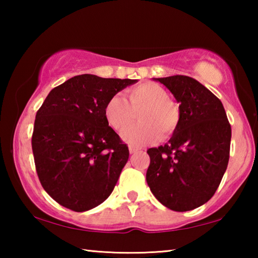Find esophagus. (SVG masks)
<instances>
[{
  "label": "esophagus",
  "mask_w": 258,
  "mask_h": 258,
  "mask_svg": "<svg viewBox=\"0 0 258 258\" xmlns=\"http://www.w3.org/2000/svg\"><path fill=\"white\" fill-rule=\"evenodd\" d=\"M128 150H130V154H135V152L139 150V148L133 147V146H130L128 147Z\"/></svg>",
  "instance_id": "34e87169"
}]
</instances>
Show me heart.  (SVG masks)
<instances>
[{
    "label": "heart",
    "mask_w": 258,
    "mask_h": 258,
    "mask_svg": "<svg viewBox=\"0 0 258 258\" xmlns=\"http://www.w3.org/2000/svg\"><path fill=\"white\" fill-rule=\"evenodd\" d=\"M128 102L120 94H115L104 106V118L115 131L121 132L133 123L139 113V124L131 126L121 135L128 145L142 147L160 137L167 139L180 123V109L169 93L156 83H143L128 90Z\"/></svg>",
    "instance_id": "1"
}]
</instances>
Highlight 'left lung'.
<instances>
[{"label":"left lung","mask_w":258,"mask_h":258,"mask_svg":"<svg viewBox=\"0 0 258 258\" xmlns=\"http://www.w3.org/2000/svg\"><path fill=\"white\" fill-rule=\"evenodd\" d=\"M180 103V123L168 143L150 148L147 183L169 209L186 212L211 199L230 157L231 125L223 104L195 78H154Z\"/></svg>","instance_id":"1"}]
</instances>
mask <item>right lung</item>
Wrapping results in <instances>:
<instances>
[{
  "instance_id": "add662e5",
  "label": "right lung",
  "mask_w": 258,
  "mask_h": 258,
  "mask_svg": "<svg viewBox=\"0 0 258 258\" xmlns=\"http://www.w3.org/2000/svg\"><path fill=\"white\" fill-rule=\"evenodd\" d=\"M137 82L78 75L51 90L38 109L35 166L42 186L61 206L86 212L110 196L130 152L104 118V106Z\"/></svg>"
}]
</instances>
